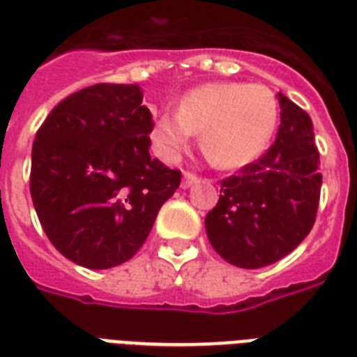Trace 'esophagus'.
Listing matches in <instances>:
<instances>
[{"instance_id": "obj_1", "label": "esophagus", "mask_w": 357, "mask_h": 357, "mask_svg": "<svg viewBox=\"0 0 357 357\" xmlns=\"http://www.w3.org/2000/svg\"><path fill=\"white\" fill-rule=\"evenodd\" d=\"M197 181H199V178H197V176H194V174H190V172H185L183 179H181V188H188L190 185L197 183Z\"/></svg>"}]
</instances>
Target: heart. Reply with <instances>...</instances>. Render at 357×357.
Instances as JSON below:
<instances>
[{
    "instance_id": "b5f03b06",
    "label": "heart",
    "mask_w": 357,
    "mask_h": 357,
    "mask_svg": "<svg viewBox=\"0 0 357 357\" xmlns=\"http://www.w3.org/2000/svg\"><path fill=\"white\" fill-rule=\"evenodd\" d=\"M280 107L265 85L206 83L181 98L179 110L167 109L149 130L152 149L172 163L196 132L202 149L220 169H241L265 151L278 125Z\"/></svg>"
}]
</instances>
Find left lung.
Masks as SVG:
<instances>
[{
	"mask_svg": "<svg viewBox=\"0 0 357 357\" xmlns=\"http://www.w3.org/2000/svg\"><path fill=\"white\" fill-rule=\"evenodd\" d=\"M278 101L281 125L274 145L221 181L218 205L205 218L212 248L239 268L280 261L316 221L321 174L312 119L281 92Z\"/></svg>",
	"mask_w": 357,
	"mask_h": 357,
	"instance_id": "8db88e82",
	"label": "left lung"
}]
</instances>
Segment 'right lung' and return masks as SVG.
Wrapping results in <instances>:
<instances>
[{
    "label": "right lung",
    "mask_w": 357,
    "mask_h": 357,
    "mask_svg": "<svg viewBox=\"0 0 357 357\" xmlns=\"http://www.w3.org/2000/svg\"><path fill=\"white\" fill-rule=\"evenodd\" d=\"M139 85L98 83L59 101L32 145L31 196L45 234L77 265L103 271L142 248L181 172L151 158Z\"/></svg>",
    "instance_id": "1"
}]
</instances>
